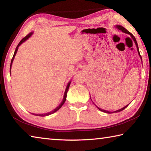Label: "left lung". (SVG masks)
Returning <instances> with one entry per match:
<instances>
[{
  "label": "left lung",
  "mask_w": 151,
  "mask_h": 151,
  "mask_svg": "<svg viewBox=\"0 0 151 151\" xmlns=\"http://www.w3.org/2000/svg\"><path fill=\"white\" fill-rule=\"evenodd\" d=\"M116 28H117V29H118L119 30H121L122 32H124V33H127V34H129V35H131V37H132V39H133L134 42V43H135V45H136V46H137V50H138V53H139V55L140 56V58H141V60H142V57H141V56H140V55L139 50V47H138L137 42V40H136V39H135V37H134L133 35H132L131 34V32L128 31V30H127L126 29H125V28H124L123 27L121 26V25H116ZM129 104H128V105H127V106H125L124 107H123V108H122V109H121L118 110V111H114V112H109V111H105V110H103V109H100V108H99V107H98V106H97V108H98V109H99V110H100V111H101L102 112H106V113H109V114H110V113H114V112H120V111H123V110H124V109H126L127 107L128 106H129Z\"/></svg>",
  "instance_id": "obj_1"
}]
</instances>
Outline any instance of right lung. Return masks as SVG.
<instances>
[{
  "label": "right lung",
  "instance_id": "1",
  "mask_svg": "<svg viewBox=\"0 0 151 151\" xmlns=\"http://www.w3.org/2000/svg\"><path fill=\"white\" fill-rule=\"evenodd\" d=\"M32 33H33V32H32L29 33V35H27L26 36V37H24L23 39H22L21 40H20V42L19 43V45H17V48H16V49H15V51H14V53L13 57H12V60H11V66H10V70L11 69V66H12V62H13V60H14V58L15 55H16V54H17V50H18V48H19V46H20V45L22 44V42H24L25 41V40H27L28 39H29V38L30 37V36H31V35H32ZM70 81L69 82V83H68L67 86H66V90H65V94H64V96H63V101H62V103H61L59 104V106H57V108H56L55 109L53 110V111H50V112H47V113H45V114H33V113H32V114H35V115H36V116H45L50 115V114H52V113H54V112H57L58 109H60L61 108V106H62L63 105V104L65 103V101H66V94H67V92H68V88H69V86H70Z\"/></svg>",
  "mask_w": 151,
  "mask_h": 151
}]
</instances>
